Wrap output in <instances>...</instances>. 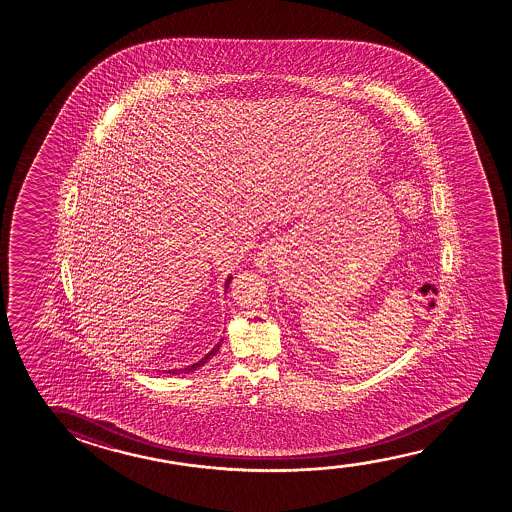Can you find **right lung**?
<instances>
[{"label": "right lung", "mask_w": 512, "mask_h": 512, "mask_svg": "<svg viewBox=\"0 0 512 512\" xmlns=\"http://www.w3.org/2000/svg\"><path fill=\"white\" fill-rule=\"evenodd\" d=\"M231 280L232 276H229V278L225 280V292H227V288H229V283H231ZM222 341H224V339H220V341H218V343L215 344V346H213V350H211L210 353H206V355H204V357L201 358L199 362H196V364L189 365V367H185V369H171V371L166 372H169V374H178V372L196 371V369H199L201 365L206 364V362H208V360H210V358L213 357V355H215V353H217L218 350H220V346H222Z\"/></svg>", "instance_id": "obj_1"}]
</instances>
